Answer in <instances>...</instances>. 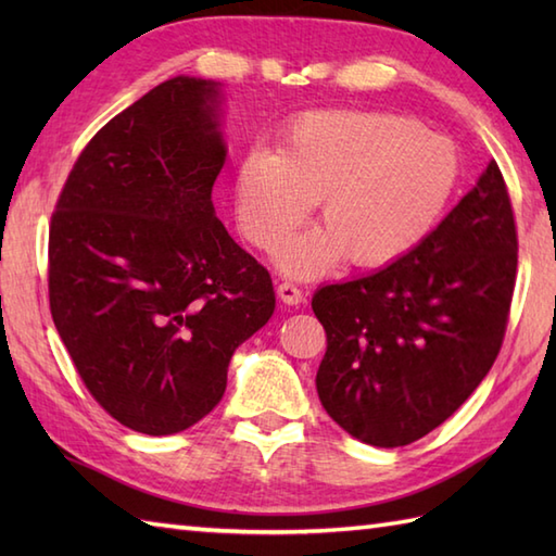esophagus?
Here are the masks:
<instances>
[{
	"instance_id": "obj_1",
	"label": "esophagus",
	"mask_w": 556,
	"mask_h": 556,
	"mask_svg": "<svg viewBox=\"0 0 556 556\" xmlns=\"http://www.w3.org/2000/svg\"><path fill=\"white\" fill-rule=\"evenodd\" d=\"M277 293H279V299L289 305H299L303 301V291L293 285V281H281V285L277 287Z\"/></svg>"
}]
</instances>
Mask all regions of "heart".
Here are the masks:
<instances>
[{"label": "heart", "instance_id": "1", "mask_svg": "<svg viewBox=\"0 0 556 556\" xmlns=\"http://www.w3.org/2000/svg\"><path fill=\"white\" fill-rule=\"evenodd\" d=\"M460 181L452 138L394 112L315 110L281 131L277 150H245L233 169L243 236L269 251L311 215L317 227L279 248V263L315 275L339 263L382 267L418 248L442 222Z\"/></svg>", "mask_w": 556, "mask_h": 556}]
</instances>
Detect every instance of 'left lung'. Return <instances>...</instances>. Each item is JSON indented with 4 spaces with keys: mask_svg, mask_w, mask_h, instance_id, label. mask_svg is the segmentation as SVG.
<instances>
[{
    "mask_svg": "<svg viewBox=\"0 0 556 556\" xmlns=\"http://www.w3.org/2000/svg\"><path fill=\"white\" fill-rule=\"evenodd\" d=\"M516 265L511 200L492 160L418 248L315 291L327 334L315 384L329 418L387 448L442 425L497 358Z\"/></svg>",
    "mask_w": 556,
    "mask_h": 556,
    "instance_id": "obj_1",
    "label": "left lung"
}]
</instances>
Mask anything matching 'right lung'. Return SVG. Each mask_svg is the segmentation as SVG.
<instances>
[{
	"label": "right lung",
	"mask_w": 556,
	"mask_h": 556,
	"mask_svg": "<svg viewBox=\"0 0 556 556\" xmlns=\"http://www.w3.org/2000/svg\"><path fill=\"white\" fill-rule=\"evenodd\" d=\"M222 86L176 76L83 148L50 224V311L92 399L174 434L219 404L233 351L275 313L269 271L212 205Z\"/></svg>",
	"instance_id": "obj_1"
}]
</instances>
